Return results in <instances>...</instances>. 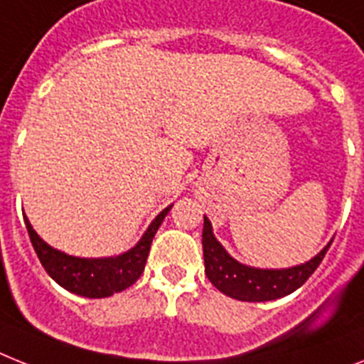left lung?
<instances>
[{
  "instance_id": "left-lung-1",
  "label": "left lung",
  "mask_w": 364,
  "mask_h": 364,
  "mask_svg": "<svg viewBox=\"0 0 364 364\" xmlns=\"http://www.w3.org/2000/svg\"><path fill=\"white\" fill-rule=\"evenodd\" d=\"M331 242L305 264L281 269L253 268V266L238 262L236 258L227 253V249L214 236L210 219L204 215V273L219 292H223L225 296L232 297V299L251 303L272 301V299H279V297L296 292L320 266Z\"/></svg>"
}]
</instances>
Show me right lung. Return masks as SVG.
I'll return each mask as SVG.
<instances>
[{
  "label": "right lung",
  "instance_id": "1",
  "mask_svg": "<svg viewBox=\"0 0 364 364\" xmlns=\"http://www.w3.org/2000/svg\"><path fill=\"white\" fill-rule=\"evenodd\" d=\"M171 208H173V204L156 215L154 221L149 225V229L145 230V234L141 236V240L134 247L128 249L126 253L117 255V257L104 258H81L63 253L59 249L48 245L35 232L26 215H23V221H26L35 253L48 275L68 292L95 299V297H109L117 292H122L141 277V273L145 269L152 238Z\"/></svg>",
  "mask_w": 364,
  "mask_h": 364
}]
</instances>
